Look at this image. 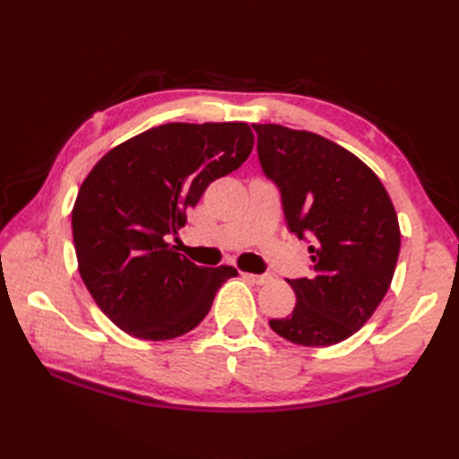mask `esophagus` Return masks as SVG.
<instances>
[{
  "instance_id": "obj_1",
  "label": "esophagus",
  "mask_w": 459,
  "mask_h": 459,
  "mask_svg": "<svg viewBox=\"0 0 459 459\" xmlns=\"http://www.w3.org/2000/svg\"><path fill=\"white\" fill-rule=\"evenodd\" d=\"M242 276L252 280V281H255V284H258V286H264V284H268V281H272V276H270V274H242Z\"/></svg>"
}]
</instances>
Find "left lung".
Returning a JSON list of instances; mask_svg holds the SVG:
<instances>
[{
	"label": "left lung",
	"instance_id": "1",
	"mask_svg": "<svg viewBox=\"0 0 459 459\" xmlns=\"http://www.w3.org/2000/svg\"><path fill=\"white\" fill-rule=\"evenodd\" d=\"M258 161L276 185L288 229L309 242V278L288 280L296 307L270 319L304 347L345 341L375 314L391 286L401 229L377 175L335 142L278 124H252Z\"/></svg>",
	"mask_w": 459,
	"mask_h": 459
}]
</instances>
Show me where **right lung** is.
<instances>
[{"mask_svg":"<svg viewBox=\"0 0 459 459\" xmlns=\"http://www.w3.org/2000/svg\"><path fill=\"white\" fill-rule=\"evenodd\" d=\"M255 135L245 122L163 124L94 165L73 209L79 272L112 324L148 341L185 335L238 272L197 266L168 237L214 179L238 169Z\"/></svg>","mask_w":459,"mask_h":459,"instance_id":"obj_1","label":"right lung"}]
</instances>
